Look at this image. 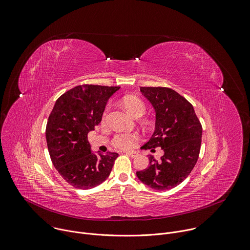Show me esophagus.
Listing matches in <instances>:
<instances>
[{"label":"esophagus","mask_w":250,"mask_h":250,"mask_svg":"<svg viewBox=\"0 0 250 250\" xmlns=\"http://www.w3.org/2000/svg\"><path fill=\"white\" fill-rule=\"evenodd\" d=\"M129 156H131L132 158H135V157H137L138 155H139V153L137 152V151H134V150H132V151H127L126 152Z\"/></svg>","instance_id":"34e87169"}]
</instances>
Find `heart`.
Masks as SVG:
<instances>
[{"label": "heart", "mask_w": 250, "mask_h": 250, "mask_svg": "<svg viewBox=\"0 0 250 250\" xmlns=\"http://www.w3.org/2000/svg\"><path fill=\"white\" fill-rule=\"evenodd\" d=\"M122 104L124 107L134 116H142L146 111V106L143 101L135 96H125L122 99ZM109 106H106L104 112V118H105ZM139 134L135 132H121L116 134L112 139V145L120 149H129L136 146L139 141Z\"/></svg>", "instance_id": "obj_1"}]
</instances>
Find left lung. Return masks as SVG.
<instances>
[{
    "instance_id": "8db88e82",
    "label": "left lung",
    "mask_w": 250,
    "mask_h": 250,
    "mask_svg": "<svg viewBox=\"0 0 250 250\" xmlns=\"http://www.w3.org/2000/svg\"><path fill=\"white\" fill-rule=\"evenodd\" d=\"M156 115L155 131L143 148L160 146L157 161L149 156L148 167L137 172L141 182L158 190L180 185L193 169L199 155L202 126L193 106L183 96L166 87H141Z\"/></svg>"
}]
</instances>
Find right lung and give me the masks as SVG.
<instances>
[{
    "instance_id": "obj_1",
    "label": "right lung",
    "mask_w": 250,
    "mask_h": 250,
    "mask_svg": "<svg viewBox=\"0 0 250 250\" xmlns=\"http://www.w3.org/2000/svg\"><path fill=\"white\" fill-rule=\"evenodd\" d=\"M120 87L80 85L62 95L56 102L46 127L52 162L72 187L89 189L109 176L116 152L99 156L91 152L88 133L102 121L108 99Z\"/></svg>"
}]
</instances>
